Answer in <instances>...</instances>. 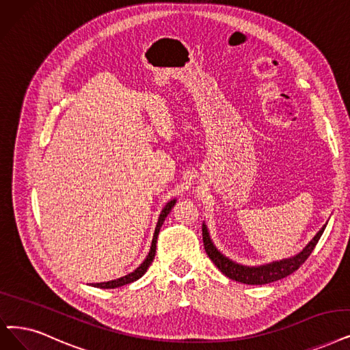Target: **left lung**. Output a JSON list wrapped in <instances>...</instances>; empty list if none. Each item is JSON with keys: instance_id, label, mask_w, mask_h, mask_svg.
Listing matches in <instances>:
<instances>
[{"instance_id": "1", "label": "left lung", "mask_w": 350, "mask_h": 350, "mask_svg": "<svg viewBox=\"0 0 350 350\" xmlns=\"http://www.w3.org/2000/svg\"><path fill=\"white\" fill-rule=\"evenodd\" d=\"M326 226L327 222L319 230V232L296 256L271 261L267 264H261V265H244L237 261H232L227 256H224L213 243L211 235H209L205 222H202V240H204V247L208 257L211 258V261L217 265L218 270L222 274H226L228 278H231V280L244 283V284H269L277 280H282V278L290 275L291 273H295L300 267V265L307 260V257L312 254V251L319 243Z\"/></svg>"}]
</instances>
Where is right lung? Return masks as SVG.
I'll list each match as a JSON object with an SVG mask.
<instances>
[{"label": "right lung", "mask_w": 350, "mask_h": 350, "mask_svg": "<svg viewBox=\"0 0 350 350\" xmlns=\"http://www.w3.org/2000/svg\"><path fill=\"white\" fill-rule=\"evenodd\" d=\"M175 204H176V200H171L170 202H166V205L163 206V209H162L161 214H159L158 222H157L155 232H153V239H152V244H150L149 253H148L146 258L144 260V262H142L141 265H139V267H137L135 271H132V273H129V274H126V275H123V277H120V278H116V280H110V282H105V283H92V286H93V287H97V288H116V287H120V286L129 284V283H133V282L139 280V278H141V277L146 273V270H148L149 265L152 264L153 258H155L157 243H158V235H159L161 227H162V224L165 222V218L167 217V214L171 213V209L174 208Z\"/></svg>", "instance_id": "right-lung-1"}]
</instances>
